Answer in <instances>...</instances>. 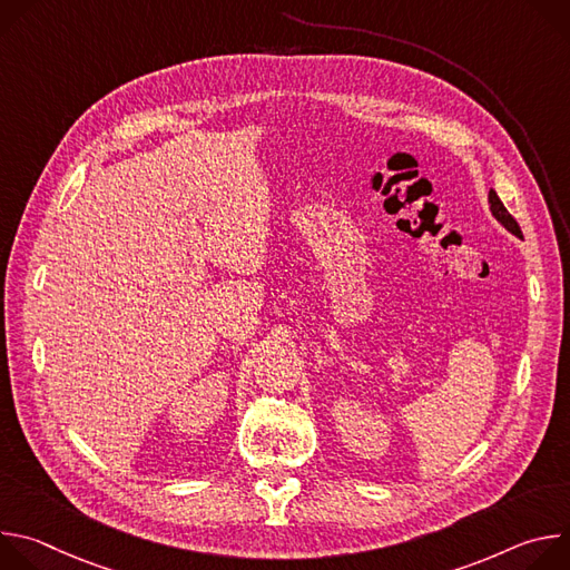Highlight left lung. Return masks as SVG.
<instances>
[{
  "label": "left lung",
  "instance_id": "obj_1",
  "mask_svg": "<svg viewBox=\"0 0 570 570\" xmlns=\"http://www.w3.org/2000/svg\"><path fill=\"white\" fill-rule=\"evenodd\" d=\"M490 212H492V216H494L508 232H512L514 236H523L519 223H517V220L512 218V214L505 209V205L501 203V198H499V194H497L494 189H490Z\"/></svg>",
  "mask_w": 570,
  "mask_h": 570
}]
</instances>
